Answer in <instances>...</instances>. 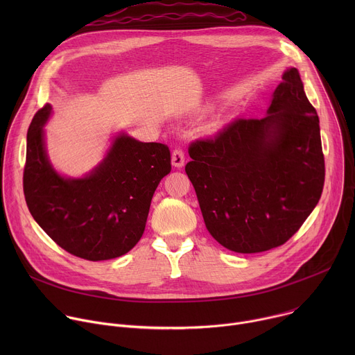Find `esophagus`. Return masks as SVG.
<instances>
[{"instance_id": "1", "label": "esophagus", "mask_w": 355, "mask_h": 355, "mask_svg": "<svg viewBox=\"0 0 355 355\" xmlns=\"http://www.w3.org/2000/svg\"><path fill=\"white\" fill-rule=\"evenodd\" d=\"M171 162H173V166L175 167H182L184 163H185V155H184V150L181 147H175L173 150V155H171Z\"/></svg>"}]
</instances>
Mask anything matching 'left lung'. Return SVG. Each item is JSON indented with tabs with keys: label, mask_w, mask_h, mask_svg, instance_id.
I'll list each match as a JSON object with an SVG mask.
<instances>
[{
	"label": "left lung",
	"mask_w": 355,
	"mask_h": 355,
	"mask_svg": "<svg viewBox=\"0 0 355 355\" xmlns=\"http://www.w3.org/2000/svg\"><path fill=\"white\" fill-rule=\"evenodd\" d=\"M185 166L205 226L223 247L251 254L286 243L322 196L324 156L316 110L295 67L268 115L237 118L188 147Z\"/></svg>",
	"instance_id": "obj_1"
}]
</instances>
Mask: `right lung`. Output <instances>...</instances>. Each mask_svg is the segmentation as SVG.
<instances>
[{
	"mask_svg": "<svg viewBox=\"0 0 355 355\" xmlns=\"http://www.w3.org/2000/svg\"><path fill=\"white\" fill-rule=\"evenodd\" d=\"M50 110L49 104L40 108L28 129L24 193L31 215L76 257L103 261L126 254L144 232L157 185L171 171L168 146L119 136L89 175L63 178L44 151Z\"/></svg>",
	"mask_w": 355,
	"mask_h": 355,
	"instance_id": "right-lung-1",
	"label": "right lung"
}]
</instances>
